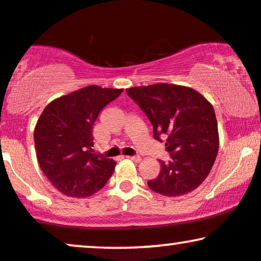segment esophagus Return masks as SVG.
Segmentation results:
<instances>
[{"label": "esophagus", "instance_id": "obj_1", "mask_svg": "<svg viewBox=\"0 0 261 261\" xmlns=\"http://www.w3.org/2000/svg\"><path fill=\"white\" fill-rule=\"evenodd\" d=\"M127 158L131 159L133 162H136V163H139L141 161V158L139 155H130V156H127Z\"/></svg>", "mask_w": 261, "mask_h": 261}]
</instances>
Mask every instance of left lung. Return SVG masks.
<instances>
[{
    "mask_svg": "<svg viewBox=\"0 0 261 261\" xmlns=\"http://www.w3.org/2000/svg\"><path fill=\"white\" fill-rule=\"evenodd\" d=\"M126 93L149 119L154 139H166L171 158L159 161L161 172L147 182L148 187L168 197L192 192L208 176L218 155L213 106L196 90L172 84L131 87Z\"/></svg>",
    "mask_w": 261,
    "mask_h": 261,
    "instance_id": "1",
    "label": "left lung"
}]
</instances>
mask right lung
<instances>
[{
	"label": "right lung",
	"mask_w": 261,
	"mask_h": 261,
	"mask_svg": "<svg viewBox=\"0 0 261 261\" xmlns=\"http://www.w3.org/2000/svg\"><path fill=\"white\" fill-rule=\"evenodd\" d=\"M122 90L91 85L52 100L37 120L34 140L43 174L59 192L84 198L109 180L115 163L95 153L92 128L99 112Z\"/></svg>",
	"instance_id": "right-lung-1"
}]
</instances>
